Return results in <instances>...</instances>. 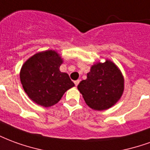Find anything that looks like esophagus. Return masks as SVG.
<instances>
[{
  "mask_svg": "<svg viewBox=\"0 0 150 150\" xmlns=\"http://www.w3.org/2000/svg\"><path fill=\"white\" fill-rule=\"evenodd\" d=\"M79 83V80H75V86H78V84Z\"/></svg>",
  "mask_w": 150,
  "mask_h": 150,
  "instance_id": "1",
  "label": "esophagus"
}]
</instances>
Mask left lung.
<instances>
[{
    "label": "left lung",
    "mask_w": 150,
    "mask_h": 150,
    "mask_svg": "<svg viewBox=\"0 0 150 150\" xmlns=\"http://www.w3.org/2000/svg\"><path fill=\"white\" fill-rule=\"evenodd\" d=\"M86 104L94 110L109 108L122 96L124 78L118 67L107 60L104 63H96L91 67L87 79L78 85Z\"/></svg>",
    "instance_id": "left-lung-1"
}]
</instances>
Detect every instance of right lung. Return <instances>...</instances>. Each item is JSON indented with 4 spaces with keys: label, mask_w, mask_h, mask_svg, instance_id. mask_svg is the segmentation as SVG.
Instances as JSON below:
<instances>
[{
    "label": "right lung",
    "mask_w": 150,
    "mask_h": 150,
    "mask_svg": "<svg viewBox=\"0 0 150 150\" xmlns=\"http://www.w3.org/2000/svg\"><path fill=\"white\" fill-rule=\"evenodd\" d=\"M62 59L54 50L38 53L25 62L20 72L21 84L36 104L50 107L75 86L67 73L59 71Z\"/></svg>",
    "instance_id": "add662e5"
}]
</instances>
